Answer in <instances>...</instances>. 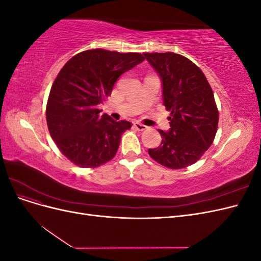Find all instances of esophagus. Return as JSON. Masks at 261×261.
<instances>
[{
    "instance_id": "34e87169",
    "label": "esophagus",
    "mask_w": 261,
    "mask_h": 261,
    "mask_svg": "<svg viewBox=\"0 0 261 261\" xmlns=\"http://www.w3.org/2000/svg\"><path fill=\"white\" fill-rule=\"evenodd\" d=\"M134 127H135V129L140 130V132H143V130L147 129V126L144 125V124L139 123V122H135V123H134Z\"/></svg>"
}]
</instances>
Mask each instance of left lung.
<instances>
[{
	"instance_id": "8db88e82",
	"label": "left lung",
	"mask_w": 261,
	"mask_h": 261,
	"mask_svg": "<svg viewBox=\"0 0 261 261\" xmlns=\"http://www.w3.org/2000/svg\"><path fill=\"white\" fill-rule=\"evenodd\" d=\"M162 83L163 103L170 111V129H159L162 141L148 153L169 169L192 165L215 139L219 112L211 87L201 69L173 52L144 53Z\"/></svg>"
}]
</instances>
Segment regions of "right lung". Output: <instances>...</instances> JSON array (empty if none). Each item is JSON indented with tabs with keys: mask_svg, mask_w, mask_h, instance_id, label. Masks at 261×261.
Masks as SVG:
<instances>
[{
	"mask_svg": "<svg viewBox=\"0 0 261 261\" xmlns=\"http://www.w3.org/2000/svg\"><path fill=\"white\" fill-rule=\"evenodd\" d=\"M144 60L140 53L87 50L70 59L55 78L46 123L60 151L78 167L96 168L115 155L122 134L132 124L100 114L98 107L117 78Z\"/></svg>",
	"mask_w": 261,
	"mask_h": 261,
	"instance_id": "obj_1",
	"label": "right lung"
}]
</instances>
